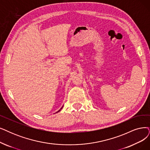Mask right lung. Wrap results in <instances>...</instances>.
<instances>
[{
  "mask_svg": "<svg viewBox=\"0 0 150 150\" xmlns=\"http://www.w3.org/2000/svg\"><path fill=\"white\" fill-rule=\"evenodd\" d=\"M62 108H63V106H62V108H61V109H60V110H59V111H57V112H59V111H60V110H62Z\"/></svg>",
  "mask_w": 150,
  "mask_h": 150,
  "instance_id": "right-lung-1",
  "label": "right lung"
}]
</instances>
